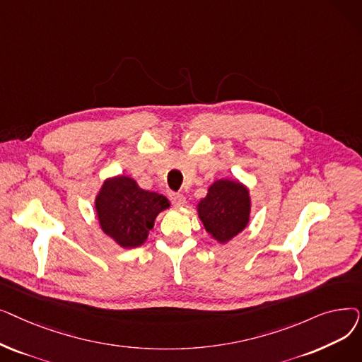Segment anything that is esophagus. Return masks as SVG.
<instances>
[{"label":"esophagus","instance_id":"esophagus-1","mask_svg":"<svg viewBox=\"0 0 362 362\" xmlns=\"http://www.w3.org/2000/svg\"><path fill=\"white\" fill-rule=\"evenodd\" d=\"M168 197H170L171 204H173L175 206H182V205L186 202V198H185L182 194H175V192H171Z\"/></svg>","mask_w":362,"mask_h":362}]
</instances>
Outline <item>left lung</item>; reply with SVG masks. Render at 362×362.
<instances>
[{
  "instance_id": "obj_1",
  "label": "left lung",
  "mask_w": 362,
  "mask_h": 362,
  "mask_svg": "<svg viewBox=\"0 0 362 362\" xmlns=\"http://www.w3.org/2000/svg\"><path fill=\"white\" fill-rule=\"evenodd\" d=\"M251 206L248 186L238 179H218L208 187L197 211L206 233L224 245L248 226Z\"/></svg>"
}]
</instances>
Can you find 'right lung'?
I'll use <instances>...</instances> for the list:
<instances>
[{"mask_svg": "<svg viewBox=\"0 0 362 362\" xmlns=\"http://www.w3.org/2000/svg\"><path fill=\"white\" fill-rule=\"evenodd\" d=\"M168 206L165 197L145 191L135 179L123 175L105 179L95 197L101 230L124 250L144 245L157 216Z\"/></svg>", "mask_w": 362, "mask_h": 362, "instance_id": "right-lung-1", "label": "right lung"}]
</instances>
